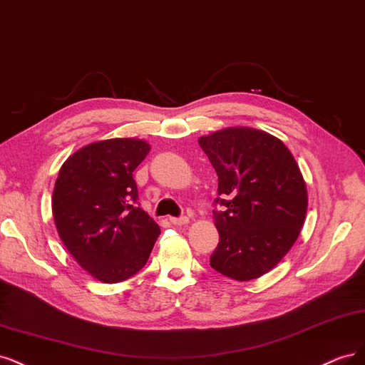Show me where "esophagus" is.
Wrapping results in <instances>:
<instances>
[{
  "label": "esophagus",
  "mask_w": 365,
  "mask_h": 365,
  "mask_svg": "<svg viewBox=\"0 0 365 365\" xmlns=\"http://www.w3.org/2000/svg\"><path fill=\"white\" fill-rule=\"evenodd\" d=\"M170 221H171V225H174V226H185V225H187V222H190V218H187V217H179V218L173 217V218H170Z\"/></svg>",
  "instance_id": "1"
}]
</instances>
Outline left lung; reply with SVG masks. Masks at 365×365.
Wrapping results in <instances>:
<instances>
[{
  "mask_svg": "<svg viewBox=\"0 0 365 365\" xmlns=\"http://www.w3.org/2000/svg\"><path fill=\"white\" fill-rule=\"evenodd\" d=\"M218 175L214 210L220 242L210 267L245 282L274 268L303 227L308 192L296 159L280 139L227 127L198 139Z\"/></svg>",
  "mask_w": 365,
  "mask_h": 365,
  "instance_id": "obj_1",
  "label": "left lung"
}]
</instances>
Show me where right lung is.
<instances>
[{
	"instance_id": "right-lung-1",
	"label": "right lung",
	"mask_w": 365,
	"mask_h": 365,
	"mask_svg": "<svg viewBox=\"0 0 365 365\" xmlns=\"http://www.w3.org/2000/svg\"><path fill=\"white\" fill-rule=\"evenodd\" d=\"M143 139L92 143L69 156L53 191V217L80 267L104 284L136 274L160 229L138 203L133 171L148 155Z\"/></svg>"
}]
</instances>
